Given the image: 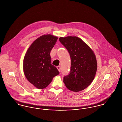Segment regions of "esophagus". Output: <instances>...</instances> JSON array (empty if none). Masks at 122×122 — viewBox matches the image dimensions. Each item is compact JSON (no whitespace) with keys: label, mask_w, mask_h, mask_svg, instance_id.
<instances>
[{"label":"esophagus","mask_w":122,"mask_h":122,"mask_svg":"<svg viewBox=\"0 0 122 122\" xmlns=\"http://www.w3.org/2000/svg\"><path fill=\"white\" fill-rule=\"evenodd\" d=\"M57 69L58 70V71H59V72H60V71H61V68H60V67L59 66H58L57 67Z\"/></svg>","instance_id":"1"}]
</instances>
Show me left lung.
Wrapping results in <instances>:
<instances>
[{"label":"left lung","mask_w":122,"mask_h":122,"mask_svg":"<svg viewBox=\"0 0 122 122\" xmlns=\"http://www.w3.org/2000/svg\"><path fill=\"white\" fill-rule=\"evenodd\" d=\"M71 58L69 75L64 77V83L71 91L78 92L87 88L92 82L97 70L96 55L91 47L77 36L59 38Z\"/></svg>","instance_id":"left-lung-1"}]
</instances>
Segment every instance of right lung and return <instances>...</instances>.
Segmentation results:
<instances>
[{
  "label": "right lung",
  "mask_w": 122,
  "mask_h": 122,
  "mask_svg": "<svg viewBox=\"0 0 122 122\" xmlns=\"http://www.w3.org/2000/svg\"><path fill=\"white\" fill-rule=\"evenodd\" d=\"M57 36L43 35L30 46L23 60L24 73L27 80L35 87L42 89L47 87L53 78L59 74L51 64L50 52L55 45Z\"/></svg>",
  "instance_id": "obj_1"
}]
</instances>
